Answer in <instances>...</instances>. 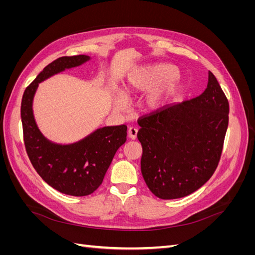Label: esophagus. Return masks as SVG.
Here are the masks:
<instances>
[{
  "label": "esophagus",
  "instance_id": "34e87169",
  "mask_svg": "<svg viewBox=\"0 0 255 255\" xmlns=\"http://www.w3.org/2000/svg\"><path fill=\"white\" fill-rule=\"evenodd\" d=\"M137 133H138V129H137V128H134V127H130L128 130V137L130 138V139H136Z\"/></svg>",
  "mask_w": 255,
  "mask_h": 255
}]
</instances>
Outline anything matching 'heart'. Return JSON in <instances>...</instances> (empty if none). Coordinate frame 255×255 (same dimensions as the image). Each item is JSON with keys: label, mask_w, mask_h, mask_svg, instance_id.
<instances>
[{"label": "heart", "mask_w": 255, "mask_h": 255, "mask_svg": "<svg viewBox=\"0 0 255 255\" xmlns=\"http://www.w3.org/2000/svg\"><path fill=\"white\" fill-rule=\"evenodd\" d=\"M179 70L170 64L148 65L130 71L127 78V92H148L144 98V105L150 112H158L165 109L179 96L181 85ZM117 110L127 105V96L118 92L114 103Z\"/></svg>", "instance_id": "heart-1"}]
</instances>
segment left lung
Wrapping results in <instances>:
<instances>
[{"instance_id":"8db88e82","label":"left lung","mask_w":255,"mask_h":255,"mask_svg":"<svg viewBox=\"0 0 255 255\" xmlns=\"http://www.w3.org/2000/svg\"><path fill=\"white\" fill-rule=\"evenodd\" d=\"M141 173L164 200L186 197L211 179L229 125V102L212 72L201 96L138 121Z\"/></svg>"}]
</instances>
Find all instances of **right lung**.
<instances>
[{
	"label": "right lung",
	"instance_id": "add662e5",
	"mask_svg": "<svg viewBox=\"0 0 255 255\" xmlns=\"http://www.w3.org/2000/svg\"><path fill=\"white\" fill-rule=\"evenodd\" d=\"M91 59L87 55L59 57L48 65L25 89L21 103L24 143L30 163L44 182L65 195L83 197L102 184L116 152L127 141V126L103 127L71 143L45 137L34 116V98L39 84Z\"/></svg>",
	"mask_w": 255,
	"mask_h": 255
}]
</instances>
